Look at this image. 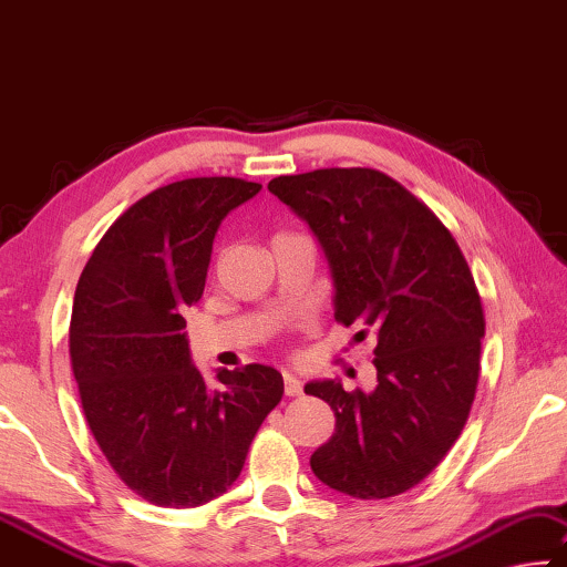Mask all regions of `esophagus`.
<instances>
[{
    "label": "esophagus",
    "mask_w": 567,
    "mask_h": 567,
    "mask_svg": "<svg viewBox=\"0 0 567 567\" xmlns=\"http://www.w3.org/2000/svg\"><path fill=\"white\" fill-rule=\"evenodd\" d=\"M284 392H286V396H299L303 392L301 379L286 371V374H284Z\"/></svg>",
    "instance_id": "34e87169"
}]
</instances>
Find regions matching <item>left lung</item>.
<instances>
[{
  "mask_svg": "<svg viewBox=\"0 0 567 567\" xmlns=\"http://www.w3.org/2000/svg\"><path fill=\"white\" fill-rule=\"evenodd\" d=\"M268 190L309 223L329 261L333 317L377 337V386L337 379L303 389L337 426L311 454L323 485L359 499L402 495L430 475L470 416L480 377L482 303L442 220L371 168L278 175Z\"/></svg>",
  "mask_w": 567,
  "mask_h": 567,
  "instance_id": "left-lung-1",
  "label": "left lung"
}]
</instances>
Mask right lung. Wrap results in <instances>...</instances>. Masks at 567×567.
Masks as SVG:
<instances>
[{
  "instance_id": "add662e5",
  "label": "right lung",
  "mask_w": 567,
  "mask_h": 567,
  "mask_svg": "<svg viewBox=\"0 0 567 567\" xmlns=\"http://www.w3.org/2000/svg\"><path fill=\"white\" fill-rule=\"evenodd\" d=\"M261 190L240 178H188L120 216L78 281L70 321L82 412L115 475L161 507H198L244 470L266 414L281 402L274 367H193L183 313L206 289L220 220Z\"/></svg>"
}]
</instances>
